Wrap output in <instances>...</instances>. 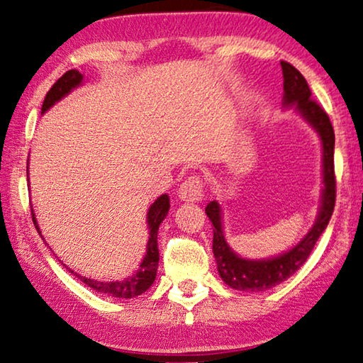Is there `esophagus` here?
Returning a JSON list of instances; mask_svg holds the SVG:
<instances>
[{"label": "esophagus", "instance_id": "1", "mask_svg": "<svg viewBox=\"0 0 363 363\" xmlns=\"http://www.w3.org/2000/svg\"><path fill=\"white\" fill-rule=\"evenodd\" d=\"M177 196L182 201H200L203 199V181L199 176H190L181 184Z\"/></svg>", "mask_w": 363, "mask_h": 363}]
</instances>
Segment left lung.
I'll return each mask as SVG.
<instances>
[{"label":"left lung","instance_id":"obj_1","mask_svg":"<svg viewBox=\"0 0 363 363\" xmlns=\"http://www.w3.org/2000/svg\"><path fill=\"white\" fill-rule=\"evenodd\" d=\"M284 72V106L293 107L309 125L317 131L322 140V174L323 189L320 210L315 224L306 233L304 238L291 250L285 251L269 259H245L233 253L227 245L223 230V211L216 200L206 205L205 213L213 223V253L216 257L218 272L225 285L235 290L261 293L269 288L280 285L290 279L296 270L307 261L311 251L314 250L318 237L331 219L336 200L335 181V131L325 110L312 99V93L306 78L291 64L281 60Z\"/></svg>","mask_w":363,"mask_h":363}]
</instances>
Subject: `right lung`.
I'll use <instances>...</instances> for the list:
<instances>
[{
	"mask_svg": "<svg viewBox=\"0 0 363 363\" xmlns=\"http://www.w3.org/2000/svg\"><path fill=\"white\" fill-rule=\"evenodd\" d=\"M83 82V75L78 70H69L65 72L62 77H60L56 83L52 84V88L48 91V94L45 97V102H43L41 107V113H45L46 110L51 108L54 104L59 102L62 97L70 93L72 89L78 88ZM169 211V196L164 194L162 196L153 201L149 208V213H147V225H149V242H147V253L144 256L143 262L138 269V272L133 275V277H128L121 281H101V280H93V279H86L83 275H79L77 272H73L72 269H69L70 272L78 277L83 284L88 285L93 290L108 294V296H115V298H134L143 294L144 291L149 290L152 286L153 280L157 277V269H158V259H160V253H158V243H157V235H158V227L163 223V219L167 218V214ZM32 219L33 224L36 227L38 233H41L38 223H36L35 213L32 210ZM43 238V235H41Z\"/></svg>",
	"mask_w": 363,
	"mask_h": 363,
	"instance_id": "1",
	"label": "right lung"
}]
</instances>
